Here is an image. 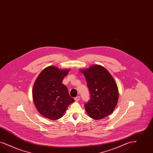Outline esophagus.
Segmentation results:
<instances>
[{
	"mask_svg": "<svg viewBox=\"0 0 153 153\" xmlns=\"http://www.w3.org/2000/svg\"><path fill=\"white\" fill-rule=\"evenodd\" d=\"M79 99H80L79 96H77L76 97H75V98H74V100H75V101H79Z\"/></svg>",
	"mask_w": 153,
	"mask_h": 153,
	"instance_id": "obj_1",
	"label": "esophagus"
}]
</instances>
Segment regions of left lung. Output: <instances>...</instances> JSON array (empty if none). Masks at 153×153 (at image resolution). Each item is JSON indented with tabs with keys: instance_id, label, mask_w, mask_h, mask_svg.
<instances>
[{
	"instance_id": "8db88e82",
	"label": "left lung",
	"mask_w": 153,
	"mask_h": 153,
	"mask_svg": "<svg viewBox=\"0 0 153 153\" xmlns=\"http://www.w3.org/2000/svg\"><path fill=\"white\" fill-rule=\"evenodd\" d=\"M81 72L85 76L90 92V99L84 104L89 116L98 120L109 116L113 111L118 99L114 79L105 68L98 65H92Z\"/></svg>"
}]
</instances>
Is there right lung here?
Returning <instances> with one entry per match:
<instances>
[{
	"instance_id": "1",
	"label": "right lung",
	"mask_w": 153,
	"mask_h": 153,
	"mask_svg": "<svg viewBox=\"0 0 153 153\" xmlns=\"http://www.w3.org/2000/svg\"><path fill=\"white\" fill-rule=\"evenodd\" d=\"M69 70L53 66L45 68L40 74L33 87V102L43 117L51 120L60 118L68 106L74 100L70 97L62 81Z\"/></svg>"
}]
</instances>
